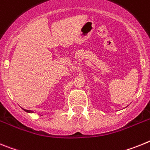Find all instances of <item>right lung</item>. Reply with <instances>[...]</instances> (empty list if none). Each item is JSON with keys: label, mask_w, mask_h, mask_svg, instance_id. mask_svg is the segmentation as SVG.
<instances>
[{"label": "right lung", "mask_w": 150, "mask_h": 150, "mask_svg": "<svg viewBox=\"0 0 150 150\" xmlns=\"http://www.w3.org/2000/svg\"><path fill=\"white\" fill-rule=\"evenodd\" d=\"M23 110H24L25 112H28V113H32V112H34V111H32V110H27V109H23Z\"/></svg>", "instance_id": "obj_1"}]
</instances>
